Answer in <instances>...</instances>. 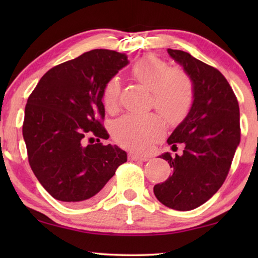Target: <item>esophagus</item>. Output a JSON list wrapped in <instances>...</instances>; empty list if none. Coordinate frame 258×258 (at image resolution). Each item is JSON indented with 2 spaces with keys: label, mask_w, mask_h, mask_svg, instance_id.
<instances>
[{
  "label": "esophagus",
  "mask_w": 258,
  "mask_h": 258,
  "mask_svg": "<svg viewBox=\"0 0 258 258\" xmlns=\"http://www.w3.org/2000/svg\"><path fill=\"white\" fill-rule=\"evenodd\" d=\"M128 159H130V160H141V161H147V160H149V156L138 155V154H133V152H131V154L128 155Z\"/></svg>",
  "instance_id": "34e87169"
}]
</instances>
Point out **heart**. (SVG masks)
<instances>
[{
	"label": "heart",
	"mask_w": 258,
	"mask_h": 258,
	"mask_svg": "<svg viewBox=\"0 0 258 258\" xmlns=\"http://www.w3.org/2000/svg\"><path fill=\"white\" fill-rule=\"evenodd\" d=\"M132 74L139 83L151 90L152 104L169 121L184 118L194 102L195 89L189 74L181 68H169L165 60L146 55L134 63ZM120 92L119 82L110 78L104 85L102 101L107 110L117 108ZM165 124L156 113H128L117 119L111 133L115 141L126 149L146 151L164 133Z\"/></svg>",
	"instance_id": "1"
}]
</instances>
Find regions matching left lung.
Returning a JSON list of instances; mask_svg holds the SVG:
<instances>
[{
    "mask_svg": "<svg viewBox=\"0 0 258 258\" xmlns=\"http://www.w3.org/2000/svg\"><path fill=\"white\" fill-rule=\"evenodd\" d=\"M194 82L189 112L167 140L185 146L181 156L165 152L173 174L154 186L159 202L176 211H191L211 199L223 184L240 143L238 100L226 78L216 68L187 52L167 49Z\"/></svg>",
    "mask_w": 258,
    "mask_h": 258,
    "instance_id": "obj_1",
    "label": "left lung"
}]
</instances>
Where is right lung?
Masks as SVG:
<instances>
[{
  "instance_id": "obj_1",
  "label": "right lung",
  "mask_w": 258,
  "mask_h": 258,
  "mask_svg": "<svg viewBox=\"0 0 258 258\" xmlns=\"http://www.w3.org/2000/svg\"><path fill=\"white\" fill-rule=\"evenodd\" d=\"M127 56L97 49L51 68L29 95L23 135L35 176L52 197L77 206L99 199L127 154L100 143L109 135L102 92ZM94 135L99 141L85 145ZM93 139V138H91Z\"/></svg>"
}]
</instances>
